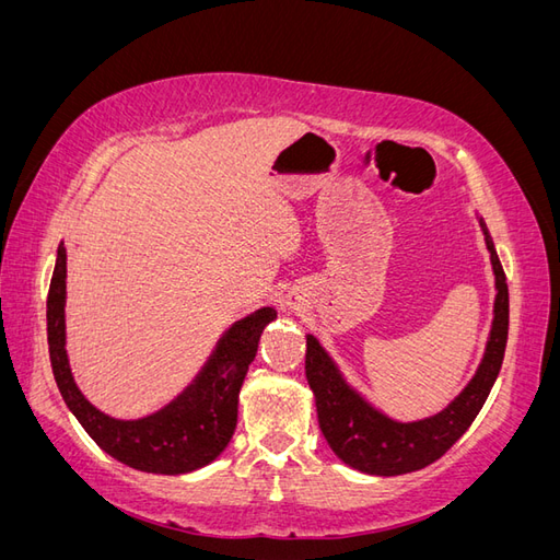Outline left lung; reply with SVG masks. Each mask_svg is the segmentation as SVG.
I'll list each match as a JSON object with an SVG mask.
<instances>
[{
	"label": "left lung",
	"instance_id": "1",
	"mask_svg": "<svg viewBox=\"0 0 560 560\" xmlns=\"http://www.w3.org/2000/svg\"><path fill=\"white\" fill-rule=\"evenodd\" d=\"M483 226V224H481ZM495 273V317L477 376L442 413L416 422H397L376 411L346 383L315 336H306V378L315 393L319 430L341 460L364 474L397 477L439 460L479 416L504 360L510 331V290L493 241L483 226Z\"/></svg>",
	"mask_w": 560,
	"mask_h": 560
}]
</instances>
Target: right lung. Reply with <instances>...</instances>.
I'll use <instances>...</instances> for the list:
<instances>
[{
    "mask_svg": "<svg viewBox=\"0 0 560 560\" xmlns=\"http://www.w3.org/2000/svg\"><path fill=\"white\" fill-rule=\"evenodd\" d=\"M67 257L60 243L46 301L48 354L65 404L93 442L132 469L151 474H186L206 467L231 442L238 422V393L247 366L259 348V336L273 308L243 317L222 336L196 381L154 416L116 420L97 411L79 393L65 350V276Z\"/></svg>",
    "mask_w": 560,
    "mask_h": 560,
    "instance_id": "obj_1",
    "label": "right lung"
}]
</instances>
